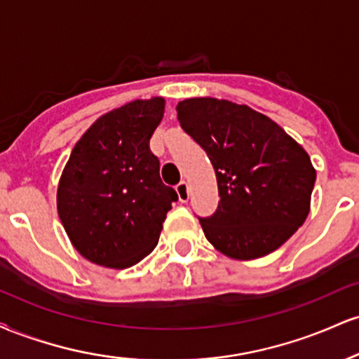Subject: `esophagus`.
<instances>
[{"label": "esophagus", "instance_id": "34e87169", "mask_svg": "<svg viewBox=\"0 0 359 359\" xmlns=\"http://www.w3.org/2000/svg\"><path fill=\"white\" fill-rule=\"evenodd\" d=\"M177 194H179L180 203H187V201H189V185H187V182H185V180L177 184Z\"/></svg>", "mask_w": 359, "mask_h": 359}]
</instances>
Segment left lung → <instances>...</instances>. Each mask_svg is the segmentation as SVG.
<instances>
[{
  "label": "left lung",
  "instance_id": "left-lung-1",
  "mask_svg": "<svg viewBox=\"0 0 359 359\" xmlns=\"http://www.w3.org/2000/svg\"><path fill=\"white\" fill-rule=\"evenodd\" d=\"M177 119L211 160L219 205L199 217L208 241L226 257H265L306 221L316 182L307 151L283 128L246 104L192 97Z\"/></svg>",
  "mask_w": 359,
  "mask_h": 359
}]
</instances>
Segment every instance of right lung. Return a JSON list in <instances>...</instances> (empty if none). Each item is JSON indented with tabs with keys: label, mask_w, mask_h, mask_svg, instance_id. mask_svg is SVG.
<instances>
[{
	"label": "right lung",
	"mask_w": 359,
	"mask_h": 359,
	"mask_svg": "<svg viewBox=\"0 0 359 359\" xmlns=\"http://www.w3.org/2000/svg\"><path fill=\"white\" fill-rule=\"evenodd\" d=\"M163 109L165 100L151 97L102 114L65 163L57 211L74 248L96 265L128 269L150 255L179 199L150 151Z\"/></svg>",
	"instance_id": "right-lung-1"
}]
</instances>
